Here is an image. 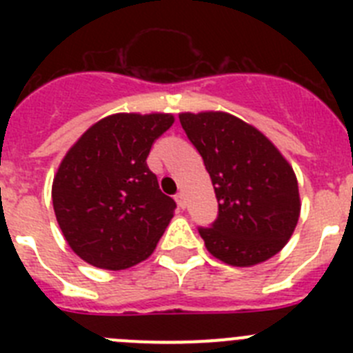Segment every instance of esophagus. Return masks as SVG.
Returning <instances> with one entry per match:
<instances>
[{
	"mask_svg": "<svg viewBox=\"0 0 353 353\" xmlns=\"http://www.w3.org/2000/svg\"><path fill=\"white\" fill-rule=\"evenodd\" d=\"M174 199H176V203H179L180 208H185V196H183V192H179V194L174 196Z\"/></svg>",
	"mask_w": 353,
	"mask_h": 353,
	"instance_id": "esophagus-1",
	"label": "esophagus"
}]
</instances>
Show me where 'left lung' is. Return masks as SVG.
I'll use <instances>...</instances> for the list:
<instances>
[{"label": "left lung", "mask_w": 353, "mask_h": 353, "mask_svg": "<svg viewBox=\"0 0 353 353\" xmlns=\"http://www.w3.org/2000/svg\"><path fill=\"white\" fill-rule=\"evenodd\" d=\"M180 123L205 162L219 203L210 228H198L208 251L251 267L281 251L297 226L295 173L263 134L228 113H182Z\"/></svg>", "instance_id": "left-lung-1"}]
</instances>
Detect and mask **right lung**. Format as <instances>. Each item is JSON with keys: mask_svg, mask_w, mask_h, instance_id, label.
Wrapping results in <instances>:
<instances>
[{"mask_svg": "<svg viewBox=\"0 0 353 353\" xmlns=\"http://www.w3.org/2000/svg\"><path fill=\"white\" fill-rule=\"evenodd\" d=\"M171 114L120 113L97 121L61 161L52 207L65 240L86 263L129 269L154 252L173 217L174 199L146 166Z\"/></svg>", "mask_w": 353, "mask_h": 353, "instance_id": "add662e5", "label": "right lung"}]
</instances>
